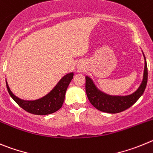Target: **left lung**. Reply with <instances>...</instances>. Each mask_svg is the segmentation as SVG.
I'll list each match as a JSON object with an SVG mask.
<instances>
[{
	"label": "left lung",
	"mask_w": 153,
	"mask_h": 153,
	"mask_svg": "<svg viewBox=\"0 0 153 153\" xmlns=\"http://www.w3.org/2000/svg\"><path fill=\"white\" fill-rule=\"evenodd\" d=\"M144 56V55H143ZM145 59L143 79L140 88L133 94L128 96H111L100 92L96 88L91 79L86 77L85 90L89 101L94 107L99 111L110 114H116L128 109L142 96L146 89L148 79V70Z\"/></svg>",
	"instance_id": "8db88e82"
}]
</instances>
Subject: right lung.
Returning <instances> with one entry per match:
<instances>
[{"mask_svg":"<svg viewBox=\"0 0 153 153\" xmlns=\"http://www.w3.org/2000/svg\"><path fill=\"white\" fill-rule=\"evenodd\" d=\"M73 73H69L65 75L50 93L42 98L36 100L28 101L16 97L12 93L11 91L10 90L6 82L7 88L10 97L24 111L35 115H47L56 112L62 107L64 102L65 92L68 85L73 78Z\"/></svg>","mask_w":153,"mask_h":153,"instance_id":"right-lung-1","label":"right lung"}]
</instances>
